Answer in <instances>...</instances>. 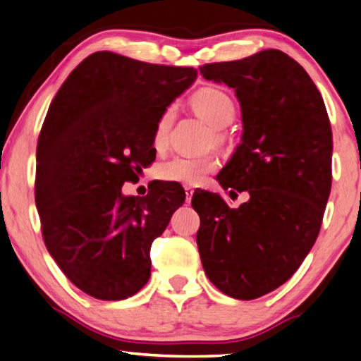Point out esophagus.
<instances>
[{
  "label": "esophagus",
  "mask_w": 361,
  "mask_h": 361,
  "mask_svg": "<svg viewBox=\"0 0 361 361\" xmlns=\"http://www.w3.org/2000/svg\"><path fill=\"white\" fill-rule=\"evenodd\" d=\"M184 190H185V202L187 203H190V200H192V197H193V187H190V185H185L184 187Z\"/></svg>",
  "instance_id": "obj_1"
}]
</instances>
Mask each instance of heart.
<instances>
[{
    "label": "heart",
    "instance_id": "b5f03b06",
    "mask_svg": "<svg viewBox=\"0 0 361 361\" xmlns=\"http://www.w3.org/2000/svg\"><path fill=\"white\" fill-rule=\"evenodd\" d=\"M190 104L197 114L204 118L211 126L216 129V139L222 140L224 134L221 129L228 126L235 120L236 107L233 99L226 91L214 86L200 87L190 97ZM176 120V107L168 105L158 115L153 128L152 142L157 150L166 149L169 142V134ZM217 169V158L212 155L204 157H174L159 164V179L176 182L182 185H198L204 180V177L214 173Z\"/></svg>",
    "mask_w": 361,
    "mask_h": 361
}]
</instances>
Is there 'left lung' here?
<instances>
[{
  "label": "left lung",
  "mask_w": 361,
  "mask_h": 361,
  "mask_svg": "<svg viewBox=\"0 0 361 361\" xmlns=\"http://www.w3.org/2000/svg\"><path fill=\"white\" fill-rule=\"evenodd\" d=\"M200 73L240 100L243 137L217 180L250 193L236 209L219 193H193L200 257L219 291L257 299L291 279L320 233L333 179L328 111L305 70L279 49L204 63Z\"/></svg>",
  "instance_id": "8db88e82"
}]
</instances>
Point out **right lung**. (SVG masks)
I'll return each mask as SVG.
<instances>
[{
	"mask_svg": "<svg viewBox=\"0 0 361 361\" xmlns=\"http://www.w3.org/2000/svg\"><path fill=\"white\" fill-rule=\"evenodd\" d=\"M197 73L99 51L52 99L37 145L41 233L59 269L92 298H131L150 279L153 240L185 192L153 182L145 197H123L121 187L155 159L157 118Z\"/></svg>",
	"mask_w": 361,
	"mask_h": 361,
	"instance_id": "1",
	"label": "right lung"
}]
</instances>
